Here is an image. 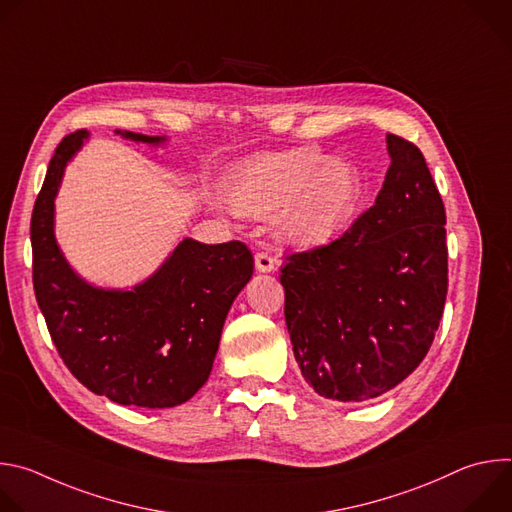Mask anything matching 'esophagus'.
Instances as JSON below:
<instances>
[{
	"label": "esophagus",
	"mask_w": 512,
	"mask_h": 512,
	"mask_svg": "<svg viewBox=\"0 0 512 512\" xmlns=\"http://www.w3.org/2000/svg\"><path fill=\"white\" fill-rule=\"evenodd\" d=\"M275 265H277V261L267 251H257L255 253V267H257V271L267 273V271H273Z\"/></svg>",
	"instance_id": "obj_1"
}]
</instances>
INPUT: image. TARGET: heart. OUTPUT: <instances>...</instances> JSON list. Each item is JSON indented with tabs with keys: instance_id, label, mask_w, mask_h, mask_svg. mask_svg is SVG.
Segmentation results:
<instances>
[{
	"instance_id": "b5f03b06",
	"label": "heart",
	"mask_w": 512,
	"mask_h": 512,
	"mask_svg": "<svg viewBox=\"0 0 512 512\" xmlns=\"http://www.w3.org/2000/svg\"><path fill=\"white\" fill-rule=\"evenodd\" d=\"M362 178L346 160H326L314 145L261 156L229 182L235 212L265 216L279 207V227L296 243L316 245L342 233L360 204Z\"/></svg>"
}]
</instances>
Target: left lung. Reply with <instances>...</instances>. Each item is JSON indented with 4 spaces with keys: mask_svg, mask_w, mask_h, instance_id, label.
<instances>
[{
    "mask_svg": "<svg viewBox=\"0 0 512 512\" xmlns=\"http://www.w3.org/2000/svg\"><path fill=\"white\" fill-rule=\"evenodd\" d=\"M371 208L281 267L285 324L304 379L326 399H373L425 358L448 294L446 208L417 145L387 135Z\"/></svg>",
    "mask_w": 512,
    "mask_h": 512,
    "instance_id": "obj_1",
    "label": "left lung"
}]
</instances>
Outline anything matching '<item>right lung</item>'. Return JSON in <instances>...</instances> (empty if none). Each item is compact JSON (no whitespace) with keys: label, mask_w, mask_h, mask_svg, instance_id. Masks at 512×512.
I'll use <instances>...</instances> for the list:
<instances>
[{"label":"right lung","mask_w":512,"mask_h":512,"mask_svg":"<svg viewBox=\"0 0 512 512\" xmlns=\"http://www.w3.org/2000/svg\"><path fill=\"white\" fill-rule=\"evenodd\" d=\"M121 135L162 141L133 131ZM85 137L87 129H77L56 145L32 210L38 306L62 362L89 391L119 405L176 407L206 383L229 308L253 275V255L241 241L186 239L133 291L87 285L64 261L52 231L64 166Z\"/></svg>","instance_id":"1"}]
</instances>
